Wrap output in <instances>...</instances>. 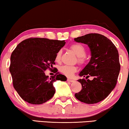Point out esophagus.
I'll list each match as a JSON object with an SVG mask.
<instances>
[{
	"label": "esophagus",
	"mask_w": 129,
	"mask_h": 129,
	"mask_svg": "<svg viewBox=\"0 0 129 129\" xmlns=\"http://www.w3.org/2000/svg\"><path fill=\"white\" fill-rule=\"evenodd\" d=\"M67 81H68V82H74V80H72V79H67Z\"/></svg>",
	"instance_id": "1"
}]
</instances>
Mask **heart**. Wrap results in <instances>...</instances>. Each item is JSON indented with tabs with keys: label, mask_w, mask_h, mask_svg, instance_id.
I'll return each instance as SVG.
<instances>
[{
	"label": "heart",
	"mask_w": 129,
	"mask_h": 129,
	"mask_svg": "<svg viewBox=\"0 0 129 129\" xmlns=\"http://www.w3.org/2000/svg\"><path fill=\"white\" fill-rule=\"evenodd\" d=\"M70 48L73 51L74 53L78 57V61L79 63H83L85 61V57L86 55V49L85 47L81 44H74L71 46ZM62 51L59 50L56 54L55 59L56 62H59L61 59ZM59 70L67 77H71L77 71V68L75 66H70V65H64L59 67Z\"/></svg>",
	"instance_id": "heart-1"
}]
</instances>
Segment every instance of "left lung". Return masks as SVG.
Instances as JSON below:
<instances>
[{
    "label": "left lung",
    "mask_w": 129,
    "mask_h": 129,
    "mask_svg": "<svg viewBox=\"0 0 129 129\" xmlns=\"http://www.w3.org/2000/svg\"><path fill=\"white\" fill-rule=\"evenodd\" d=\"M74 41L88 45L91 54L89 62L79 75L93 77L91 81L78 80L82 89L75 96L87 104L99 102L111 93L116 85L120 70L118 51L109 39L100 34H88L75 38Z\"/></svg>",
    "instance_id": "1"
}]
</instances>
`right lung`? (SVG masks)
<instances>
[{
  "instance_id": "1",
  "label": "right lung",
  "mask_w": 129,
  "mask_h": 129,
  "mask_svg": "<svg viewBox=\"0 0 129 129\" xmlns=\"http://www.w3.org/2000/svg\"><path fill=\"white\" fill-rule=\"evenodd\" d=\"M65 44V40L30 38L21 41L14 49L9 70L14 88L24 101L43 104L55 93L54 82L67 81V77L58 72L50 78L44 73L47 69L53 68L56 54Z\"/></svg>"
}]
</instances>
